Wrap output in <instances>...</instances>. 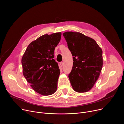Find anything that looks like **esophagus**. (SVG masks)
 I'll return each instance as SVG.
<instances>
[{
  "mask_svg": "<svg viewBox=\"0 0 124 124\" xmlns=\"http://www.w3.org/2000/svg\"><path fill=\"white\" fill-rule=\"evenodd\" d=\"M63 64H64V63H63V62H61L60 63V65L61 67H62L63 66Z\"/></svg>",
  "mask_w": 124,
  "mask_h": 124,
  "instance_id": "1",
  "label": "esophagus"
}]
</instances>
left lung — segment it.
<instances>
[{"mask_svg":"<svg viewBox=\"0 0 124 124\" xmlns=\"http://www.w3.org/2000/svg\"><path fill=\"white\" fill-rule=\"evenodd\" d=\"M73 56V65L69 78L77 92L90 90L98 79L102 67V51L92 38L79 32L63 34Z\"/></svg>","mask_w":124,"mask_h":124,"instance_id":"1","label":"left lung"}]
</instances>
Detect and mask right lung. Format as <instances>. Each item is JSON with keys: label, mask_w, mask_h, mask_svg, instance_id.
<instances>
[{"label": "right lung", "mask_w": 124, "mask_h": 124, "mask_svg": "<svg viewBox=\"0 0 124 124\" xmlns=\"http://www.w3.org/2000/svg\"><path fill=\"white\" fill-rule=\"evenodd\" d=\"M61 37V32L43 35L28 45L22 59L24 77L33 89L42 95H51L57 90L60 72L54 58Z\"/></svg>", "instance_id": "right-lung-1"}]
</instances>
